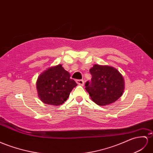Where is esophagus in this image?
<instances>
[{
	"mask_svg": "<svg viewBox=\"0 0 153 153\" xmlns=\"http://www.w3.org/2000/svg\"><path fill=\"white\" fill-rule=\"evenodd\" d=\"M76 83L79 85H81V86H83L84 85V81L82 80V79H78L76 81Z\"/></svg>",
	"mask_w": 153,
	"mask_h": 153,
	"instance_id": "34e87169",
	"label": "esophagus"
}]
</instances>
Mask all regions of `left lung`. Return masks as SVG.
Wrapping results in <instances>:
<instances>
[{"label": "left lung", "mask_w": 153, "mask_h": 153, "mask_svg": "<svg viewBox=\"0 0 153 153\" xmlns=\"http://www.w3.org/2000/svg\"><path fill=\"white\" fill-rule=\"evenodd\" d=\"M91 82L85 89L92 100L100 106L115 102L122 96L125 88L123 76L116 68L107 65H94L90 69Z\"/></svg>", "instance_id": "left-lung-1"}]
</instances>
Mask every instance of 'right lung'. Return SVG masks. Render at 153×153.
<instances>
[{"label":"right lung","instance_id":"obj_1","mask_svg":"<svg viewBox=\"0 0 153 153\" xmlns=\"http://www.w3.org/2000/svg\"><path fill=\"white\" fill-rule=\"evenodd\" d=\"M77 85L62 65L47 68L39 75L36 82L37 94L42 102L54 106L65 103Z\"/></svg>","mask_w":153,"mask_h":153}]
</instances>
